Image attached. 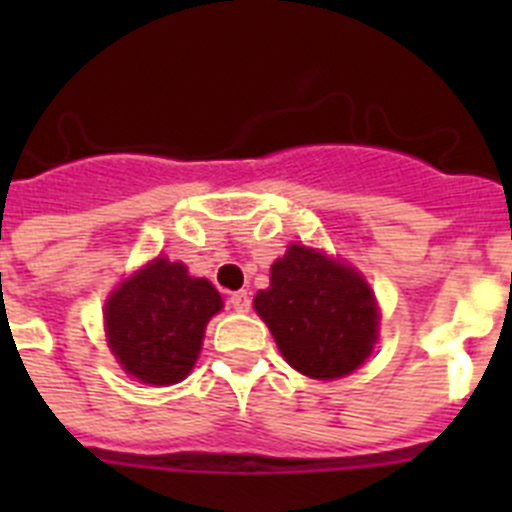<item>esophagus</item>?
Segmentation results:
<instances>
[{"label": "esophagus", "mask_w": 512, "mask_h": 512, "mask_svg": "<svg viewBox=\"0 0 512 512\" xmlns=\"http://www.w3.org/2000/svg\"><path fill=\"white\" fill-rule=\"evenodd\" d=\"M228 302H230V307H233L235 312H248V310H251V295H248L246 289H238V292H233Z\"/></svg>", "instance_id": "1"}]
</instances>
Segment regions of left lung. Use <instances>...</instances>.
I'll return each instance as SVG.
<instances>
[{"mask_svg": "<svg viewBox=\"0 0 512 512\" xmlns=\"http://www.w3.org/2000/svg\"><path fill=\"white\" fill-rule=\"evenodd\" d=\"M253 307L289 366L312 379L351 374L372 354L379 325L372 289L351 266L312 248H289Z\"/></svg>", "mask_w": 512, "mask_h": 512, "instance_id": "left-lung-1", "label": "left lung"}]
</instances>
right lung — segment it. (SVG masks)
<instances>
[{"instance_id":"right-lung-1","label":"right lung","mask_w":512,"mask_h":512,"mask_svg":"<svg viewBox=\"0 0 512 512\" xmlns=\"http://www.w3.org/2000/svg\"><path fill=\"white\" fill-rule=\"evenodd\" d=\"M220 307L223 300L207 279L156 259L107 302L104 323L112 354L140 382H179L197 361L207 320Z\"/></svg>"}]
</instances>
